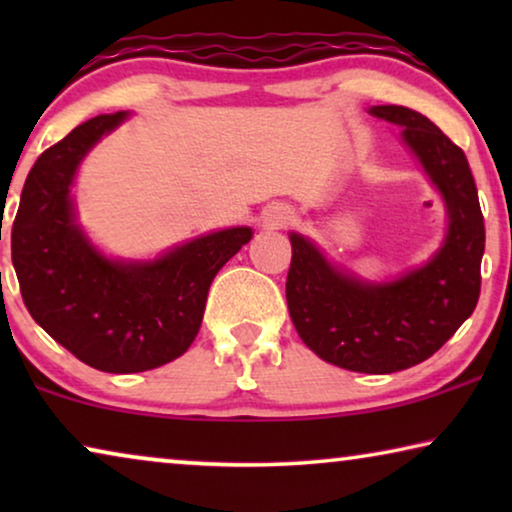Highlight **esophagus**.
<instances>
[{
  "label": "esophagus",
  "instance_id": "esophagus-1",
  "mask_svg": "<svg viewBox=\"0 0 512 512\" xmlns=\"http://www.w3.org/2000/svg\"><path fill=\"white\" fill-rule=\"evenodd\" d=\"M293 221H296V214H293L289 207H282V205L270 207L268 214H265V223H268L270 228H286L291 226Z\"/></svg>",
  "mask_w": 512,
  "mask_h": 512
}]
</instances>
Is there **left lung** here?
Here are the masks:
<instances>
[{
  "label": "left lung",
  "mask_w": 512,
  "mask_h": 512,
  "mask_svg": "<svg viewBox=\"0 0 512 512\" xmlns=\"http://www.w3.org/2000/svg\"><path fill=\"white\" fill-rule=\"evenodd\" d=\"M368 111L403 128V144L443 198L445 240L419 268L389 282H368L333 265L310 237L291 233L286 303L300 340L319 359L354 373L384 375L429 359L473 314L485 221L464 151L438 125L396 104Z\"/></svg>",
  "instance_id": "1"
}]
</instances>
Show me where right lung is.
<instances>
[{"label":"right lung","mask_w":512,"mask_h":512,"mask_svg":"<svg viewBox=\"0 0 512 512\" xmlns=\"http://www.w3.org/2000/svg\"><path fill=\"white\" fill-rule=\"evenodd\" d=\"M125 118V111L90 118L41 153L11 230L27 312L104 373H142L184 354L200 331L216 272L254 235L249 226L216 230L153 261L104 256L76 221L72 186L88 151Z\"/></svg>","instance_id":"obj_1"}]
</instances>
